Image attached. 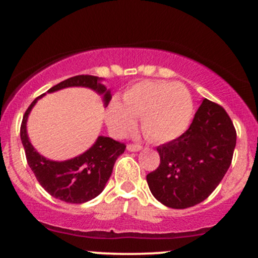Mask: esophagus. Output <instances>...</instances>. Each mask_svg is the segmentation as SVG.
I'll use <instances>...</instances> for the list:
<instances>
[{
    "label": "esophagus",
    "instance_id": "1",
    "mask_svg": "<svg viewBox=\"0 0 258 258\" xmlns=\"http://www.w3.org/2000/svg\"><path fill=\"white\" fill-rule=\"evenodd\" d=\"M127 150H130V152H139V150H142V146H139V144H128Z\"/></svg>",
    "mask_w": 258,
    "mask_h": 258
}]
</instances>
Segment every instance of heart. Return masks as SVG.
<instances>
[{"label":"heart","instance_id":"heart-1","mask_svg":"<svg viewBox=\"0 0 258 258\" xmlns=\"http://www.w3.org/2000/svg\"><path fill=\"white\" fill-rule=\"evenodd\" d=\"M193 112V98L184 85L146 80L127 88L122 103L112 100L106 109V123L112 135L122 137L135 130L136 119H141L148 139L167 143L188 130Z\"/></svg>","mask_w":258,"mask_h":258}]
</instances>
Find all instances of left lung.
<instances>
[{
  "label": "left lung",
  "mask_w": 258,
  "mask_h": 258,
  "mask_svg": "<svg viewBox=\"0 0 258 258\" xmlns=\"http://www.w3.org/2000/svg\"><path fill=\"white\" fill-rule=\"evenodd\" d=\"M235 144L236 132L226 110L204 98L189 128L156 148L160 165L147 176L154 198L171 209L200 204L226 174Z\"/></svg>",
  "instance_id": "left-lung-1"
}]
</instances>
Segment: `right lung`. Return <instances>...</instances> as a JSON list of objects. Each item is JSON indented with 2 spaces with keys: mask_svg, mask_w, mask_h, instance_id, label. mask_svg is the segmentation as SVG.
<instances>
[{
  "mask_svg": "<svg viewBox=\"0 0 258 258\" xmlns=\"http://www.w3.org/2000/svg\"><path fill=\"white\" fill-rule=\"evenodd\" d=\"M103 79L92 75H78L64 80L49 88L48 93L68 87H86L103 96L104 106L111 99L110 90L102 84ZM31 103L23 117L20 126V139L24 147L28 164L42 188L53 198L70 204H84L102 193L110 178L112 167L119 156L125 152L126 146L110 137L99 136L90 149L75 158L65 161H54L41 155L32 147L26 131L29 114L37 100Z\"/></svg>",
  "mask_w": 258,
  "mask_h": 258,
  "instance_id": "1",
  "label": "right lung"
}]
</instances>
